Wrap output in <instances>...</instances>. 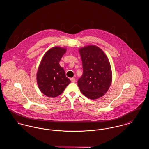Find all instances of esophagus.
Masks as SVG:
<instances>
[{"mask_svg":"<svg viewBox=\"0 0 149 149\" xmlns=\"http://www.w3.org/2000/svg\"><path fill=\"white\" fill-rule=\"evenodd\" d=\"M70 81L72 82H75L76 81V79L75 78H70Z\"/></svg>","mask_w":149,"mask_h":149,"instance_id":"esophagus-1","label":"esophagus"}]
</instances>
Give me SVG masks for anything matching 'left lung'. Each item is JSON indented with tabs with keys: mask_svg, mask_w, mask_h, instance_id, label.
<instances>
[{
	"mask_svg": "<svg viewBox=\"0 0 149 149\" xmlns=\"http://www.w3.org/2000/svg\"><path fill=\"white\" fill-rule=\"evenodd\" d=\"M82 59L83 73L78 80L82 93L89 99L103 96L112 81L111 66L103 51L94 45L79 50Z\"/></svg>",
	"mask_w": 149,
	"mask_h": 149,
	"instance_id": "8db88e82",
	"label": "left lung"
}]
</instances>
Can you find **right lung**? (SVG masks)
<instances>
[{"label":"right lung","mask_w":149,"mask_h":149,"mask_svg":"<svg viewBox=\"0 0 149 149\" xmlns=\"http://www.w3.org/2000/svg\"><path fill=\"white\" fill-rule=\"evenodd\" d=\"M66 49L54 47L48 50L43 57L37 75V83L44 95L56 97L61 95L70 80L66 76L59 63Z\"/></svg>","instance_id":"obj_1"}]
</instances>
